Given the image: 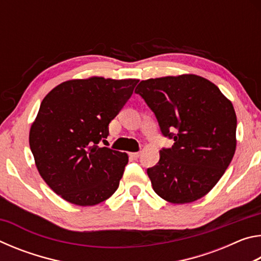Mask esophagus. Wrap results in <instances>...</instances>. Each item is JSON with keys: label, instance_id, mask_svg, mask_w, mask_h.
Masks as SVG:
<instances>
[{"label": "esophagus", "instance_id": "esophagus-1", "mask_svg": "<svg viewBox=\"0 0 261 261\" xmlns=\"http://www.w3.org/2000/svg\"><path fill=\"white\" fill-rule=\"evenodd\" d=\"M130 156L134 158V159H138L140 156V152H134V153H130Z\"/></svg>", "mask_w": 261, "mask_h": 261}]
</instances>
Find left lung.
<instances>
[{
    "mask_svg": "<svg viewBox=\"0 0 261 261\" xmlns=\"http://www.w3.org/2000/svg\"><path fill=\"white\" fill-rule=\"evenodd\" d=\"M135 92L155 114L163 136L175 141L147 169L154 191L171 204L206 196L236 151L231 101L208 79L191 73L141 81Z\"/></svg>",
    "mask_w": 261,
    "mask_h": 261,
    "instance_id": "obj_1",
    "label": "left lung"
}]
</instances>
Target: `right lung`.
<instances>
[{
	"mask_svg": "<svg viewBox=\"0 0 261 261\" xmlns=\"http://www.w3.org/2000/svg\"><path fill=\"white\" fill-rule=\"evenodd\" d=\"M138 82L71 79L43 98L30 129V147L42 179L64 200L94 206L117 190L129 156L98 144Z\"/></svg>",
	"mask_w": 261,
	"mask_h": 261,
	"instance_id": "right-lung-1",
	"label": "right lung"
}]
</instances>
